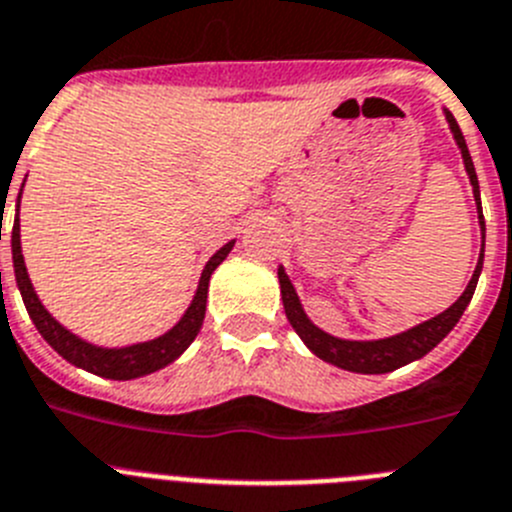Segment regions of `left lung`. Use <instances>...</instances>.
I'll return each mask as SVG.
<instances>
[{
	"label": "left lung",
	"instance_id": "1",
	"mask_svg": "<svg viewBox=\"0 0 512 512\" xmlns=\"http://www.w3.org/2000/svg\"><path fill=\"white\" fill-rule=\"evenodd\" d=\"M444 116H447L449 131H452L454 142H457L459 154H462L464 170H467V177H470L472 195H475L477 203V220H480V231H482V251L480 259H477L475 274H472L470 284L464 287V292L459 294L457 302L452 307H447L444 312H439L437 317L421 322V325L409 327V330L396 332V335L378 337V340H345V337H335L330 332L320 330L307 317L302 307V299H299L297 289H294L292 279L287 276L284 266H279V287H281V302H284V312H287L289 325L294 327L302 342L312 350L314 355L325 363L337 365L342 370H350V373H363V375H381L391 373V370L401 368V365H409L414 360L424 358L426 353L437 348L439 342L454 330V325L459 322V317L464 314L467 304H470L472 294H475L477 279L482 274V261H485V218H482L480 208V182H477L475 164H472L470 149L464 144L462 131H459V124L454 121V116L444 109Z\"/></svg>",
	"mask_w": 512,
	"mask_h": 512
}]
</instances>
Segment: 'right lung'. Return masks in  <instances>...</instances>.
<instances>
[{"label":"right lung","instance_id":"1","mask_svg":"<svg viewBox=\"0 0 512 512\" xmlns=\"http://www.w3.org/2000/svg\"><path fill=\"white\" fill-rule=\"evenodd\" d=\"M25 187V182H22ZM20 198L22 190L17 195V210H20ZM236 246V238L225 243L223 248L213 253L205 264L203 274H200L198 289H195V297H192L190 307L185 309L180 320L164 332V335L154 337V340L144 342H131V345H121V348H106V345H96V342L83 340L81 335L70 332L68 327L60 325L53 314L45 309V304L37 297L35 287H32L30 274H27L25 256H22V243H20V213H14V225H12V266H14V279H17V289L22 294V302H25L27 314L30 320L35 322L37 332L45 337L50 348L58 355H63L70 365L75 368H83L93 375H101V378H111V381H134V378H142V375L157 373L164 365L175 363L187 348L190 342L198 337L200 327L205 320V302H208V287L210 276L225 261V256L233 251Z\"/></svg>","mask_w":512,"mask_h":512}]
</instances>
